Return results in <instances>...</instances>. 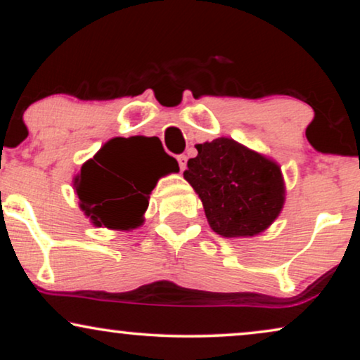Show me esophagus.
<instances>
[{
	"instance_id": "34e87169",
	"label": "esophagus",
	"mask_w": 360,
	"mask_h": 360,
	"mask_svg": "<svg viewBox=\"0 0 360 360\" xmlns=\"http://www.w3.org/2000/svg\"><path fill=\"white\" fill-rule=\"evenodd\" d=\"M176 160H179V165H180V170H185L186 169V155L181 154L176 157Z\"/></svg>"
}]
</instances>
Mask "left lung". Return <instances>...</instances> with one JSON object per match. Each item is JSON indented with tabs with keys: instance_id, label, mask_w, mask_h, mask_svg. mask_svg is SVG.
Here are the masks:
<instances>
[{
	"instance_id": "1",
	"label": "left lung",
	"mask_w": 360,
	"mask_h": 360,
	"mask_svg": "<svg viewBox=\"0 0 360 360\" xmlns=\"http://www.w3.org/2000/svg\"><path fill=\"white\" fill-rule=\"evenodd\" d=\"M184 179L200 196L210 228L223 238H252L269 229L285 205V180L270 157L218 137L196 146Z\"/></svg>"
}]
</instances>
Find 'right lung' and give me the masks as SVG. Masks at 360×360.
I'll list each match as a JSON object with an SVG mask.
<instances>
[{
  "label": "right lung",
  "mask_w": 360,
  "mask_h": 360,
  "mask_svg": "<svg viewBox=\"0 0 360 360\" xmlns=\"http://www.w3.org/2000/svg\"><path fill=\"white\" fill-rule=\"evenodd\" d=\"M150 144L159 141L141 136L112 137L82 165L73 179V190L91 224L132 231L144 223L150 191L160 174L179 170L174 157L147 155Z\"/></svg>",
  "instance_id": "add662e5"
}]
</instances>
